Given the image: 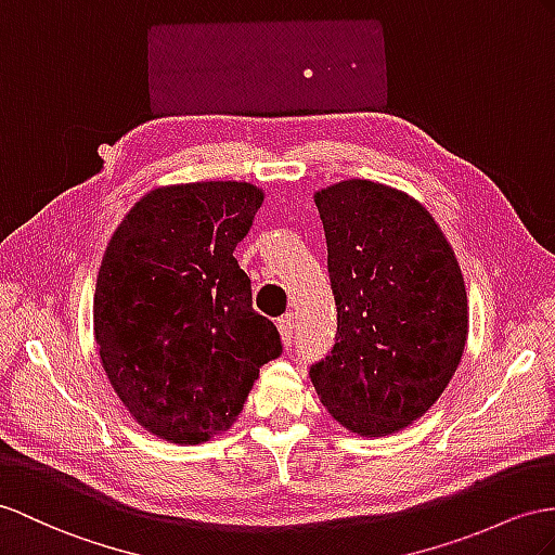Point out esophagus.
I'll return each instance as SVG.
<instances>
[{
	"instance_id": "esophagus-1",
	"label": "esophagus",
	"mask_w": 555,
	"mask_h": 555,
	"mask_svg": "<svg viewBox=\"0 0 555 555\" xmlns=\"http://www.w3.org/2000/svg\"><path fill=\"white\" fill-rule=\"evenodd\" d=\"M276 328H279V333H281L283 347H291V345H293V335H295V321H293V317H291V314L281 317V319L276 321Z\"/></svg>"
}]
</instances>
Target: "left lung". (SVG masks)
Returning a JSON list of instances; mask_svg holds the SVG:
<instances>
[{"mask_svg": "<svg viewBox=\"0 0 555 555\" xmlns=\"http://www.w3.org/2000/svg\"><path fill=\"white\" fill-rule=\"evenodd\" d=\"M337 305L331 357L311 367L331 417L365 438L429 413L468 335L464 276L415 196L349 178L314 192Z\"/></svg>", "mask_w": 555, "mask_h": 555, "instance_id": "8db88e82", "label": "left lung"}]
</instances>
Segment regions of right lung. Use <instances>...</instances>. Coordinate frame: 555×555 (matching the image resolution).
I'll return each instance as SVG.
<instances>
[{"label":"right lung","instance_id":"add662e5","mask_svg":"<svg viewBox=\"0 0 555 555\" xmlns=\"http://www.w3.org/2000/svg\"><path fill=\"white\" fill-rule=\"evenodd\" d=\"M262 202L253 182L162 184L138 198L105 248L93 295L98 357L129 415L168 443L198 446L230 429L260 367L281 353L234 258Z\"/></svg>","mask_w":555,"mask_h":555}]
</instances>
